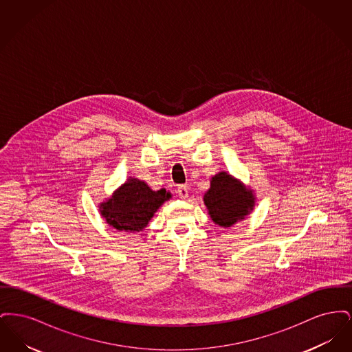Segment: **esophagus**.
<instances>
[{
	"instance_id": "obj_1",
	"label": "esophagus",
	"mask_w": 352,
	"mask_h": 352,
	"mask_svg": "<svg viewBox=\"0 0 352 352\" xmlns=\"http://www.w3.org/2000/svg\"><path fill=\"white\" fill-rule=\"evenodd\" d=\"M177 192H178V195H179L181 199H186V198L188 197V190H187L186 186H179V187L177 188Z\"/></svg>"
}]
</instances>
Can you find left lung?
<instances>
[{"instance_id":"obj_1","label":"left lung","mask_w":352,"mask_h":352,"mask_svg":"<svg viewBox=\"0 0 352 352\" xmlns=\"http://www.w3.org/2000/svg\"><path fill=\"white\" fill-rule=\"evenodd\" d=\"M203 201L211 220L223 228L247 218L256 206L254 190L227 171H219L210 179Z\"/></svg>"}]
</instances>
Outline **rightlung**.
<instances>
[{
  "mask_svg": "<svg viewBox=\"0 0 352 352\" xmlns=\"http://www.w3.org/2000/svg\"><path fill=\"white\" fill-rule=\"evenodd\" d=\"M168 199H171V192L165 188L154 191L146 182L129 177L98 207L108 226L134 234L141 232Z\"/></svg>",
  "mask_w": 352,
  "mask_h": 352,
  "instance_id": "1",
  "label": "right lung"
}]
</instances>
